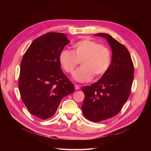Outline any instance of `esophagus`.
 Instances as JSON below:
<instances>
[{
	"label": "esophagus",
	"mask_w": 151,
	"mask_h": 151,
	"mask_svg": "<svg viewBox=\"0 0 151 151\" xmlns=\"http://www.w3.org/2000/svg\"><path fill=\"white\" fill-rule=\"evenodd\" d=\"M80 89V86L78 84H75V89L79 90Z\"/></svg>",
	"instance_id": "esophagus-1"
}]
</instances>
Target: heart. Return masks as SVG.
Here are the masks:
<instances>
[{"label": "heart", "mask_w": 151, "mask_h": 151, "mask_svg": "<svg viewBox=\"0 0 151 151\" xmlns=\"http://www.w3.org/2000/svg\"><path fill=\"white\" fill-rule=\"evenodd\" d=\"M73 51L63 50L59 54V61L67 72L72 73L79 65L73 77L79 83H86L93 76H102L109 68L111 61L109 50L89 38L81 40L73 45Z\"/></svg>", "instance_id": "b5f03b06"}]
</instances>
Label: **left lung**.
I'll use <instances>...</instances> for the list:
<instances>
[{
	"instance_id": "8db88e82",
	"label": "left lung",
	"mask_w": 151,
	"mask_h": 151,
	"mask_svg": "<svg viewBox=\"0 0 151 151\" xmlns=\"http://www.w3.org/2000/svg\"><path fill=\"white\" fill-rule=\"evenodd\" d=\"M111 48L112 60L106 72L96 83L82 89L85 94L81 106L87 119L99 122L116 116L131 92L134 68L127 48L106 33H98Z\"/></svg>"
}]
</instances>
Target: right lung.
<instances>
[{
	"mask_svg": "<svg viewBox=\"0 0 151 151\" xmlns=\"http://www.w3.org/2000/svg\"><path fill=\"white\" fill-rule=\"evenodd\" d=\"M70 42L66 35L48 33L35 39L21 63L19 89L31 114L43 120L54 115L74 86L62 72L59 54Z\"/></svg>",
	"mask_w": 151,
	"mask_h": 151,
	"instance_id": "right-lung-1",
	"label": "right lung"
}]
</instances>
